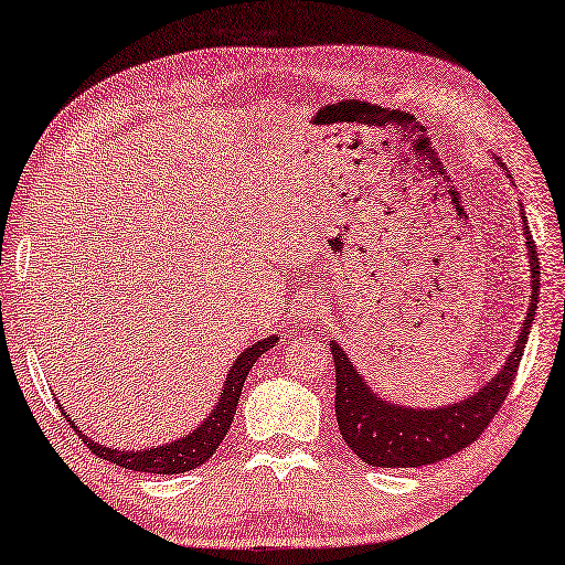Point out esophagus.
<instances>
[{
	"mask_svg": "<svg viewBox=\"0 0 565 565\" xmlns=\"http://www.w3.org/2000/svg\"><path fill=\"white\" fill-rule=\"evenodd\" d=\"M322 309H324V305H322V299L317 297V294H305V297H301V305H299V312L307 317H317V315H322Z\"/></svg>",
	"mask_w": 565,
	"mask_h": 565,
	"instance_id": "1",
	"label": "esophagus"
}]
</instances>
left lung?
I'll list each match as a JSON object with an SVG mask.
<instances>
[{
	"instance_id": "1",
	"label": "left lung",
	"mask_w": 565,
	"mask_h": 565,
	"mask_svg": "<svg viewBox=\"0 0 565 565\" xmlns=\"http://www.w3.org/2000/svg\"><path fill=\"white\" fill-rule=\"evenodd\" d=\"M527 256L532 268V297L530 312L522 322L518 345L504 363V369L463 402L435 409L396 407L392 402H381L355 365L348 361L345 351L330 343L335 359V417L343 440L363 463L379 468H417L438 463L443 458L456 456L473 440L487 433L491 419L502 409L510 394L512 381L518 376L524 345L535 320L537 291H540V260L535 253L527 225H524Z\"/></svg>"
}]
</instances>
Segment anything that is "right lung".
Masks as SVG:
<instances>
[{"label":"right lung","instance_id":"right-lung-1","mask_svg":"<svg viewBox=\"0 0 565 565\" xmlns=\"http://www.w3.org/2000/svg\"><path fill=\"white\" fill-rule=\"evenodd\" d=\"M276 343H279V338H276V335L260 340V343L250 345L248 351H245L241 359L233 363V369H230V373H227L225 386H222L217 407H214L212 415L206 417L204 423L196 427L192 435H189V438H179L173 443L161 445V448H150V450H142V452L102 448L99 443H94V440L86 438V435H82V430H76L78 438L86 443V448H89L92 452H97L99 458L113 460L115 466L130 468V471H146V473H184V471H192V468L202 466L204 460H210L214 456V450L220 448V443L225 440L230 425H233V419H235L237 402H241L245 376L250 373L253 363H256L260 355H264L268 348H274ZM61 415H66L63 407H61ZM68 423H71V419H68ZM71 427H74V425H71Z\"/></svg>","mask_w":565,"mask_h":565}]
</instances>
